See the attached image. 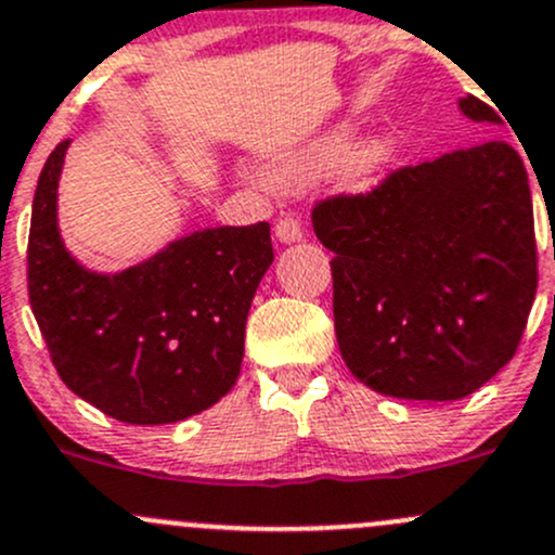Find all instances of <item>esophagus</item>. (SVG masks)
<instances>
[{
    "label": "esophagus",
    "instance_id": "obj_1",
    "mask_svg": "<svg viewBox=\"0 0 555 555\" xmlns=\"http://www.w3.org/2000/svg\"><path fill=\"white\" fill-rule=\"evenodd\" d=\"M273 233H276L279 242L293 244L302 238V225H300V220L293 218V215H284V218H279L276 225H273Z\"/></svg>",
    "mask_w": 555,
    "mask_h": 555
}]
</instances>
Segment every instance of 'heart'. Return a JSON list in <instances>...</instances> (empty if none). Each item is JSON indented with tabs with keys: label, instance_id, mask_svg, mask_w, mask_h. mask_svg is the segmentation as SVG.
I'll use <instances>...</instances> for the list:
<instances>
[{
	"label": "heart",
	"instance_id": "b5f03b06",
	"mask_svg": "<svg viewBox=\"0 0 555 555\" xmlns=\"http://www.w3.org/2000/svg\"><path fill=\"white\" fill-rule=\"evenodd\" d=\"M346 143V132L322 138L319 143H313L311 149H302L300 154H293L289 159H284L282 165L273 170V180H279V183H302V180L313 178V175L330 170V167H335L337 162H340ZM390 145H393L390 138H375L370 140V143L361 145L356 154H351V159H348L346 183L351 185V189H370L377 180V175H380L385 159H388Z\"/></svg>",
	"mask_w": 555,
	"mask_h": 555
}]
</instances>
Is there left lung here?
Returning a JSON list of instances; mask_svg holds the SVG:
<instances>
[{
    "label": "left lung",
    "instance_id": "1",
    "mask_svg": "<svg viewBox=\"0 0 555 555\" xmlns=\"http://www.w3.org/2000/svg\"><path fill=\"white\" fill-rule=\"evenodd\" d=\"M460 108L503 125L476 95ZM311 220L335 253L337 346L356 380L454 401L513 359L538 293V242L527 170L503 138L319 199Z\"/></svg>",
    "mask_w": 555,
    "mask_h": 555
}]
</instances>
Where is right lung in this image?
<instances>
[{"label": "right lung", "instance_id": "obj_1", "mask_svg": "<svg viewBox=\"0 0 555 555\" xmlns=\"http://www.w3.org/2000/svg\"><path fill=\"white\" fill-rule=\"evenodd\" d=\"M68 140L47 156L28 231V300L61 380L108 417L178 423L236 383L244 324L273 262L271 225H225L178 238L151 260L103 276L57 233Z\"/></svg>", "mask_w": 555, "mask_h": 555}]
</instances>
